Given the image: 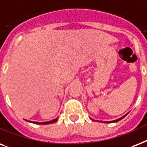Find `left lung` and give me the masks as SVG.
Instances as JSON below:
<instances>
[{"label":"left lung","mask_w":147,"mask_h":147,"mask_svg":"<svg viewBox=\"0 0 147 147\" xmlns=\"http://www.w3.org/2000/svg\"><path fill=\"white\" fill-rule=\"evenodd\" d=\"M128 114V113H127L126 115H124V116H123L122 117H120V118H119V119H117V120H112V121H100L101 123H116V122H118V121H120V120H122L123 118H124ZM93 120H94V119H93ZM96 121H99V120H96Z\"/></svg>","instance_id":"left-lung-1"}]
</instances>
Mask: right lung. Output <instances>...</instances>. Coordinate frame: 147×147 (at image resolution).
I'll list each match as a JSON object with an SVG mask.
<instances>
[{
    "label": "right lung",
    "instance_id": "right-lung-1",
    "mask_svg": "<svg viewBox=\"0 0 147 147\" xmlns=\"http://www.w3.org/2000/svg\"><path fill=\"white\" fill-rule=\"evenodd\" d=\"M58 118H56V119H53V120H51V121H47V122H34V121H30V120H28V122L33 123H35V124H42V125H45V124H51V123H55L56 121H57Z\"/></svg>",
    "mask_w": 147,
    "mask_h": 147
}]
</instances>
